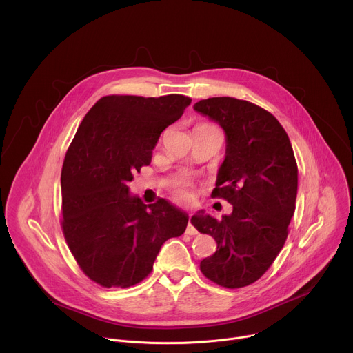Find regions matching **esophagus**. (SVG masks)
<instances>
[{
  "label": "esophagus",
  "instance_id": "esophagus-1",
  "mask_svg": "<svg viewBox=\"0 0 353 353\" xmlns=\"http://www.w3.org/2000/svg\"><path fill=\"white\" fill-rule=\"evenodd\" d=\"M185 234H187V235H197V234H199L197 228L194 227V223H193V219H191V214H190V218H188V222H187Z\"/></svg>",
  "mask_w": 353,
  "mask_h": 353
}]
</instances>
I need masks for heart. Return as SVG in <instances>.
Masks as SVG:
<instances>
[{"instance_id": "obj_1", "label": "heart", "mask_w": 353, "mask_h": 353, "mask_svg": "<svg viewBox=\"0 0 353 353\" xmlns=\"http://www.w3.org/2000/svg\"><path fill=\"white\" fill-rule=\"evenodd\" d=\"M176 196H177V199L179 200H181V201H188L191 197H190V193H188V190L187 188H180V190H177V193H176Z\"/></svg>"}]
</instances>
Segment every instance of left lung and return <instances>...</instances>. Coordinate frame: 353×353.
I'll return each mask as SVG.
<instances>
[{
  "label": "left lung",
  "mask_w": 353,
  "mask_h": 353,
  "mask_svg": "<svg viewBox=\"0 0 353 353\" xmlns=\"http://www.w3.org/2000/svg\"><path fill=\"white\" fill-rule=\"evenodd\" d=\"M193 108L225 132V157L211 196L234 205L222 219L203 210L191 216L216 241V252L200 269L222 287H245L262 277L285 242L297 199L294 152L280 122L252 103L212 97Z\"/></svg>",
  "instance_id": "left-lung-1"
}]
</instances>
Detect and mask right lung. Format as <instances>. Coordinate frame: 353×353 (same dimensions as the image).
<instances>
[{"label":"right lung","instance_id":"obj_1","mask_svg":"<svg viewBox=\"0 0 353 353\" xmlns=\"http://www.w3.org/2000/svg\"><path fill=\"white\" fill-rule=\"evenodd\" d=\"M191 99L108 95L83 118L61 168L63 234L81 270L104 287H131L153 269L188 215L160 199L146 205L128 183L152 162L166 128Z\"/></svg>","mask_w":353,"mask_h":353}]
</instances>
